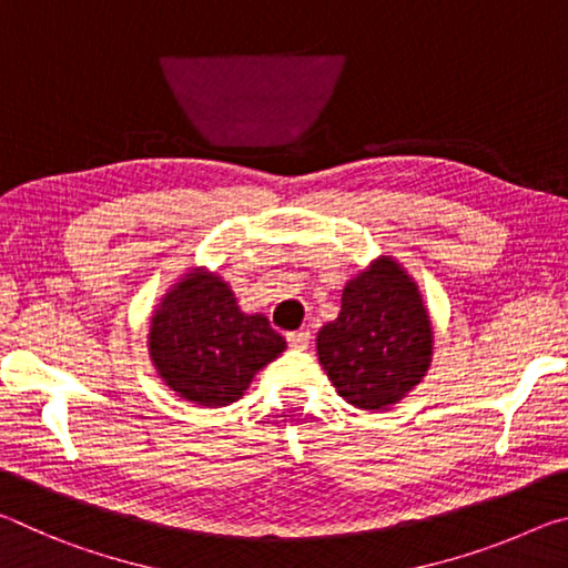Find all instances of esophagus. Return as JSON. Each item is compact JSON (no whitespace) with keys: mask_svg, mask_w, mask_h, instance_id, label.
I'll return each mask as SVG.
<instances>
[{"mask_svg":"<svg viewBox=\"0 0 568 568\" xmlns=\"http://www.w3.org/2000/svg\"><path fill=\"white\" fill-rule=\"evenodd\" d=\"M287 338V345H291V348H307V343H311V333L307 331H295V333H287L285 335Z\"/></svg>","mask_w":568,"mask_h":568,"instance_id":"34e87169","label":"esophagus"}]
</instances>
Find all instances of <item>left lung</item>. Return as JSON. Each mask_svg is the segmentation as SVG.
Masks as SVG:
<instances>
[{
    "mask_svg": "<svg viewBox=\"0 0 568 568\" xmlns=\"http://www.w3.org/2000/svg\"><path fill=\"white\" fill-rule=\"evenodd\" d=\"M318 361L355 408H388L430 368L434 328L406 267L381 255L345 283L338 318L318 333Z\"/></svg>",
    "mask_w": 568,
    "mask_h": 568,
    "instance_id": "obj_1",
    "label": "left lung"
}]
</instances>
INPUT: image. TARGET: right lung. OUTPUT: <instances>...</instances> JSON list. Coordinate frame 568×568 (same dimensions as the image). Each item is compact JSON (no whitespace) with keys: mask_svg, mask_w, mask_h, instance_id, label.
<instances>
[{"mask_svg":"<svg viewBox=\"0 0 568 568\" xmlns=\"http://www.w3.org/2000/svg\"><path fill=\"white\" fill-rule=\"evenodd\" d=\"M148 348L158 376L197 406H230L285 351L263 313H243L223 277L192 267L152 313Z\"/></svg>","mask_w":568,"mask_h":568,"instance_id":"right-lung-1","label":"right lung"}]
</instances>
